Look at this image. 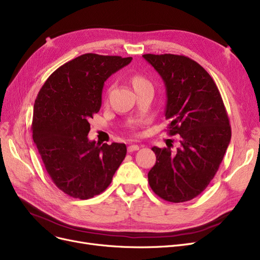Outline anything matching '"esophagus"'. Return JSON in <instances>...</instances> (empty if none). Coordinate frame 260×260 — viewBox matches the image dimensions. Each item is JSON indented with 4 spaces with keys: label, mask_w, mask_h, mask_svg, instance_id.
Masks as SVG:
<instances>
[{
    "label": "esophagus",
    "mask_w": 260,
    "mask_h": 260,
    "mask_svg": "<svg viewBox=\"0 0 260 260\" xmlns=\"http://www.w3.org/2000/svg\"><path fill=\"white\" fill-rule=\"evenodd\" d=\"M140 146L138 144H131L127 146V151L128 153H132V152H135V151H138Z\"/></svg>",
    "instance_id": "1"
}]
</instances>
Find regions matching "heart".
<instances>
[{
    "label": "heart",
    "instance_id": "1",
    "mask_svg": "<svg viewBox=\"0 0 260 260\" xmlns=\"http://www.w3.org/2000/svg\"><path fill=\"white\" fill-rule=\"evenodd\" d=\"M132 83L134 85V88L139 87V86H143V85H151L149 80H146V78L141 74H135L132 77Z\"/></svg>",
    "mask_w": 260,
    "mask_h": 260
}]
</instances>
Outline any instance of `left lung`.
<instances>
[{"mask_svg": "<svg viewBox=\"0 0 260 260\" xmlns=\"http://www.w3.org/2000/svg\"><path fill=\"white\" fill-rule=\"evenodd\" d=\"M166 86L168 134L179 135V148L152 150L156 164L148 178L154 192L171 203L194 199L211 182L232 137L219 89L208 72L184 55L144 54Z\"/></svg>", "mask_w": 260, "mask_h": 260, "instance_id": "obj_1", "label": "left lung"}]
</instances>
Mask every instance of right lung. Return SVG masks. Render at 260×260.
Returning a JSON list of instances; mask_svg holds the SVG:
<instances>
[{"label": "right lung", "mask_w": 260, "mask_h": 260, "mask_svg": "<svg viewBox=\"0 0 260 260\" xmlns=\"http://www.w3.org/2000/svg\"><path fill=\"white\" fill-rule=\"evenodd\" d=\"M132 57L87 53L55 70L41 87L32 114V140L53 183L87 200L102 193L126 155V145L89 141V119L102 105L104 82Z\"/></svg>", "instance_id": "obj_1"}]
</instances>
